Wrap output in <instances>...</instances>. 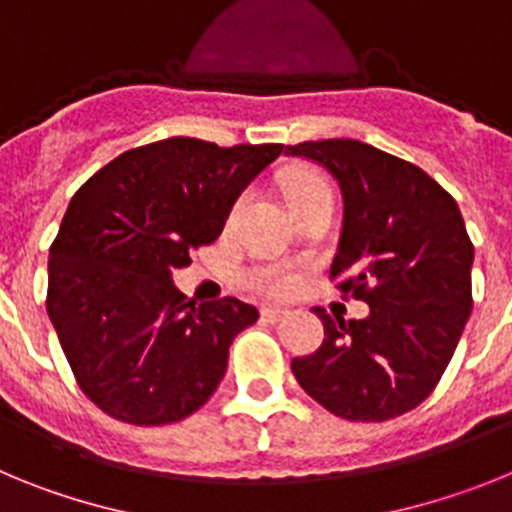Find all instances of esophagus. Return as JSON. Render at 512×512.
<instances>
[{
    "label": "esophagus",
    "mask_w": 512,
    "mask_h": 512,
    "mask_svg": "<svg viewBox=\"0 0 512 512\" xmlns=\"http://www.w3.org/2000/svg\"><path fill=\"white\" fill-rule=\"evenodd\" d=\"M261 318H264L266 323H279V320L287 318V310H282V307H264V310H261Z\"/></svg>",
    "instance_id": "esophagus-1"
}]
</instances>
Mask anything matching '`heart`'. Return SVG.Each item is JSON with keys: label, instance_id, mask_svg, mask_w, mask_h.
<instances>
[{"label": "heart", "instance_id": "b5f03b06", "mask_svg": "<svg viewBox=\"0 0 512 512\" xmlns=\"http://www.w3.org/2000/svg\"><path fill=\"white\" fill-rule=\"evenodd\" d=\"M315 189H325V182L318 179V176L307 174L292 176V179L284 184V192H287L289 202H295L297 197L315 192ZM246 282L248 287L256 289L259 295H287L289 289H292V284H295V274H292L284 264H259L248 271Z\"/></svg>", "mask_w": 512, "mask_h": 512}]
</instances>
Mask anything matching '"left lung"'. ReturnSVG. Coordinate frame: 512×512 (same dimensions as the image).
<instances>
[{
  "mask_svg": "<svg viewBox=\"0 0 512 512\" xmlns=\"http://www.w3.org/2000/svg\"><path fill=\"white\" fill-rule=\"evenodd\" d=\"M341 187L343 223L330 277L364 300V320H323L315 354L292 359L302 390L338 418L379 423L418 408L472 312V261L459 205L410 161L361 140L287 146Z\"/></svg>",
  "mask_w": 512,
  "mask_h": 512,
  "instance_id": "obj_1",
  "label": "left lung"
}]
</instances>
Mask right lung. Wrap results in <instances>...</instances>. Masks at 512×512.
<instances>
[{"label":"right lung","mask_w":512,"mask_h":512,"mask_svg":"<svg viewBox=\"0 0 512 512\" xmlns=\"http://www.w3.org/2000/svg\"><path fill=\"white\" fill-rule=\"evenodd\" d=\"M284 146L166 138L125 151L71 197L48 256V318L81 392L112 418L164 425L210 400L259 310L189 300L171 271L223 233Z\"/></svg>","instance_id":"add662e5"}]
</instances>
